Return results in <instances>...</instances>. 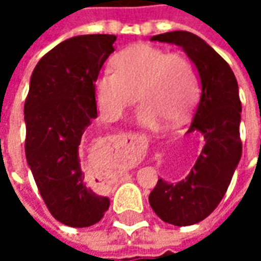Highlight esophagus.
<instances>
[{
	"label": "esophagus",
	"instance_id": "1",
	"mask_svg": "<svg viewBox=\"0 0 261 261\" xmlns=\"http://www.w3.org/2000/svg\"><path fill=\"white\" fill-rule=\"evenodd\" d=\"M128 138H130V140H133V138H131V137H130V136H128Z\"/></svg>",
	"mask_w": 261,
	"mask_h": 261
}]
</instances>
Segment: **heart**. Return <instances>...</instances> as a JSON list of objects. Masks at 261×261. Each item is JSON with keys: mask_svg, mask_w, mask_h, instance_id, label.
<instances>
[{"mask_svg": "<svg viewBox=\"0 0 261 261\" xmlns=\"http://www.w3.org/2000/svg\"><path fill=\"white\" fill-rule=\"evenodd\" d=\"M112 69L93 82L95 100L108 120L120 119L125 109L141 99L138 121L158 128L169 120L179 124L190 116L198 97V81L190 60L180 53L148 43L120 50L112 57Z\"/></svg>", "mask_w": 261, "mask_h": 261, "instance_id": "b5f03b06", "label": "heart"}]
</instances>
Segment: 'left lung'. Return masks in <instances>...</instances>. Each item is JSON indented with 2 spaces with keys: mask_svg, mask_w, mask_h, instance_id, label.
Listing matches in <instances>:
<instances>
[{
  "mask_svg": "<svg viewBox=\"0 0 261 261\" xmlns=\"http://www.w3.org/2000/svg\"><path fill=\"white\" fill-rule=\"evenodd\" d=\"M151 40L180 46L201 80V97L189 128V133L197 130L204 136L201 153L183 180L168 183L159 179L149 194V204L159 218L187 226L207 218L218 207L241 161L242 103L238 81L229 64L190 32H168Z\"/></svg>",
  "mask_w": 261,
  "mask_h": 261,
  "instance_id": "1",
  "label": "left lung"
}]
</instances>
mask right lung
<instances>
[{"label":"right lung","mask_w":261,"mask_h":261,"mask_svg":"<svg viewBox=\"0 0 261 261\" xmlns=\"http://www.w3.org/2000/svg\"><path fill=\"white\" fill-rule=\"evenodd\" d=\"M114 42L82 35L57 44L33 69L25 100L26 161L50 214L72 228L96 224L110 205L86 185L80 145L97 117L93 82Z\"/></svg>","instance_id":"obj_1"}]
</instances>
